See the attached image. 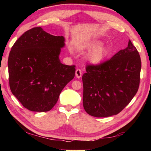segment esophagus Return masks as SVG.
Listing matches in <instances>:
<instances>
[{"label": "esophagus", "mask_w": 151, "mask_h": 151, "mask_svg": "<svg viewBox=\"0 0 151 151\" xmlns=\"http://www.w3.org/2000/svg\"><path fill=\"white\" fill-rule=\"evenodd\" d=\"M76 76L78 78H80L82 77V71L81 69H77L76 71Z\"/></svg>", "instance_id": "34e87169"}]
</instances>
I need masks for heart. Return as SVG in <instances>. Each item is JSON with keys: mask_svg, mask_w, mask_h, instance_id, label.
I'll list each match as a JSON object with an SVG mask.
<instances>
[{"mask_svg": "<svg viewBox=\"0 0 151 151\" xmlns=\"http://www.w3.org/2000/svg\"><path fill=\"white\" fill-rule=\"evenodd\" d=\"M100 42L96 41L88 44L84 47L85 49H93L91 52L88 54V60L91 63L93 64H99L102 62L107 54V49L106 47L103 45H100Z\"/></svg>", "mask_w": 151, "mask_h": 151, "instance_id": "heart-1", "label": "heart"}]
</instances>
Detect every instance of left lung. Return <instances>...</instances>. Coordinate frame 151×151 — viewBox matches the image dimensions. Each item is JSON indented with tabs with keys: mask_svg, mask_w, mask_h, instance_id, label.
Returning a JSON list of instances; mask_svg holds the SVG:
<instances>
[{
	"mask_svg": "<svg viewBox=\"0 0 151 151\" xmlns=\"http://www.w3.org/2000/svg\"><path fill=\"white\" fill-rule=\"evenodd\" d=\"M141 58L129 40L128 47L98 65H87L82 76L83 106L96 117L118 114L132 100L139 86Z\"/></svg>",
	"mask_w": 151,
	"mask_h": 151,
	"instance_id": "left-lung-1",
	"label": "left lung"
}]
</instances>
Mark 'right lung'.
Here are the masks:
<instances>
[{
    "instance_id": "obj_1",
    "label": "right lung",
    "mask_w": 151,
    "mask_h": 151,
    "mask_svg": "<svg viewBox=\"0 0 151 151\" xmlns=\"http://www.w3.org/2000/svg\"><path fill=\"white\" fill-rule=\"evenodd\" d=\"M64 46L63 36L49 34L40 27L27 31L12 46L8 58L9 87L24 108L50 111L73 79L76 66L60 61Z\"/></svg>"
}]
</instances>
